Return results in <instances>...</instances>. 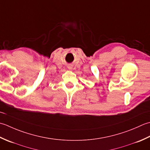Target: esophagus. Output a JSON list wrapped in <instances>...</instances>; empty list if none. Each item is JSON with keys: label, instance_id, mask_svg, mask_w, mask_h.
I'll return each mask as SVG.
<instances>
[{"label": "esophagus", "instance_id": "34e87169", "mask_svg": "<svg viewBox=\"0 0 150 150\" xmlns=\"http://www.w3.org/2000/svg\"><path fill=\"white\" fill-rule=\"evenodd\" d=\"M69 69H72V67H69Z\"/></svg>", "mask_w": 150, "mask_h": 150}]
</instances>
